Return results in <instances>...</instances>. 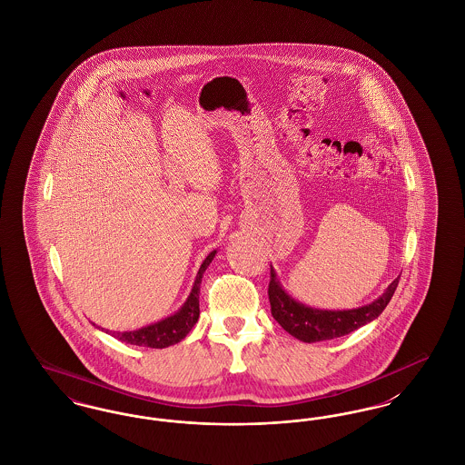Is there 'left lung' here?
I'll return each mask as SVG.
<instances>
[{
	"label": "left lung",
	"instance_id": "obj_1",
	"mask_svg": "<svg viewBox=\"0 0 465 465\" xmlns=\"http://www.w3.org/2000/svg\"><path fill=\"white\" fill-rule=\"evenodd\" d=\"M396 279L385 292L370 305L352 310H319L307 307L282 289L275 270L270 266V284H268V300L273 319L294 338L313 343L322 340H332L345 336L349 332L359 330L361 326L371 322L385 307L389 305L394 291L398 288Z\"/></svg>",
	"mask_w": 465,
	"mask_h": 465
}]
</instances>
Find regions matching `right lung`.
I'll list each match as a JSON object with an SVG mask.
<instances>
[{"instance_id":"add662e5","label":"right lung","mask_w":465,"mask_h":465,"mask_svg":"<svg viewBox=\"0 0 465 465\" xmlns=\"http://www.w3.org/2000/svg\"><path fill=\"white\" fill-rule=\"evenodd\" d=\"M216 256V251H213L203 263L200 265L199 273L195 277V284L192 288V292L188 296V300L184 302V305L177 310L176 313H173L171 317H165L162 321H158L155 324L144 326L141 330L135 331H113L111 336L118 338L120 341L131 343V345H139V347H150V349H165L169 345H174L177 341H181L188 332L192 331V328L197 324L199 321V292L200 284H202V275L205 272V268L213 262V258ZM103 330V328H101Z\"/></svg>"}]
</instances>
